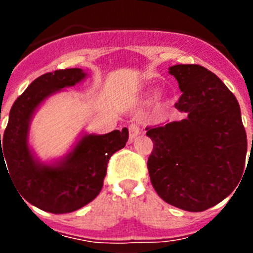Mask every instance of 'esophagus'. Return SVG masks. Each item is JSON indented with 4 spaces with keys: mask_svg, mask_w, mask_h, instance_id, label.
Returning <instances> with one entry per match:
<instances>
[{
    "mask_svg": "<svg viewBox=\"0 0 253 253\" xmlns=\"http://www.w3.org/2000/svg\"><path fill=\"white\" fill-rule=\"evenodd\" d=\"M128 129H129V138H130V140H133L134 138L137 137L138 134H140V128L138 123H131V124H129Z\"/></svg>",
    "mask_w": 253,
    "mask_h": 253,
    "instance_id": "1",
    "label": "esophagus"
}]
</instances>
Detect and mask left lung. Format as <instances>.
I'll return each mask as SVG.
<instances>
[{
  "label": "left lung",
  "mask_w": 253,
  "mask_h": 253,
  "mask_svg": "<svg viewBox=\"0 0 253 253\" xmlns=\"http://www.w3.org/2000/svg\"><path fill=\"white\" fill-rule=\"evenodd\" d=\"M182 95L180 122L147 126L153 142L147 167L154 190L169 204L203 211L224 200L242 178L247 135L236 96L199 64L169 68Z\"/></svg>",
  "instance_id": "obj_1"
}]
</instances>
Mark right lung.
<instances>
[{"instance_id":"add662e5","label":"right lung","mask_w":253,"mask_h":253,"mask_svg":"<svg viewBox=\"0 0 253 253\" xmlns=\"http://www.w3.org/2000/svg\"><path fill=\"white\" fill-rule=\"evenodd\" d=\"M84 76L80 68H66L38 77L15 100L2 139L0 134V171L4 165L20 196L49 213H71L92 202L102 189L109 160L128 142L126 128L84 135L59 166L35 162L28 147L31 114L50 93L75 86Z\"/></svg>"}]
</instances>
